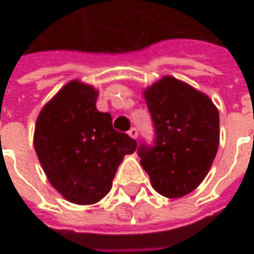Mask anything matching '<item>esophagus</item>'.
<instances>
[{
    "label": "esophagus",
    "mask_w": 254,
    "mask_h": 254,
    "mask_svg": "<svg viewBox=\"0 0 254 254\" xmlns=\"http://www.w3.org/2000/svg\"><path fill=\"white\" fill-rule=\"evenodd\" d=\"M128 134H130V137H132V138H137V137H138V130H137L135 127H131V128L128 130Z\"/></svg>",
    "instance_id": "34e87169"
}]
</instances>
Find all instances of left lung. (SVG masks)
I'll return each instance as SVG.
<instances>
[{
  "label": "left lung",
  "mask_w": 254,
  "mask_h": 254,
  "mask_svg": "<svg viewBox=\"0 0 254 254\" xmlns=\"http://www.w3.org/2000/svg\"><path fill=\"white\" fill-rule=\"evenodd\" d=\"M144 96L155 137L151 144L138 145L142 168L158 193L188 195L206 177L218 151V109L206 94L170 76Z\"/></svg>",
  "instance_id": "left-lung-1"
}]
</instances>
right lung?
I'll return each mask as SVG.
<instances>
[{"label":"right lung","mask_w":254,"mask_h":254,"mask_svg":"<svg viewBox=\"0 0 254 254\" xmlns=\"http://www.w3.org/2000/svg\"><path fill=\"white\" fill-rule=\"evenodd\" d=\"M97 92L73 80L39 113L34 145L54 188L79 205L104 198L123 157L137 141L113 128L110 113L96 109Z\"/></svg>","instance_id":"obj_1"}]
</instances>
